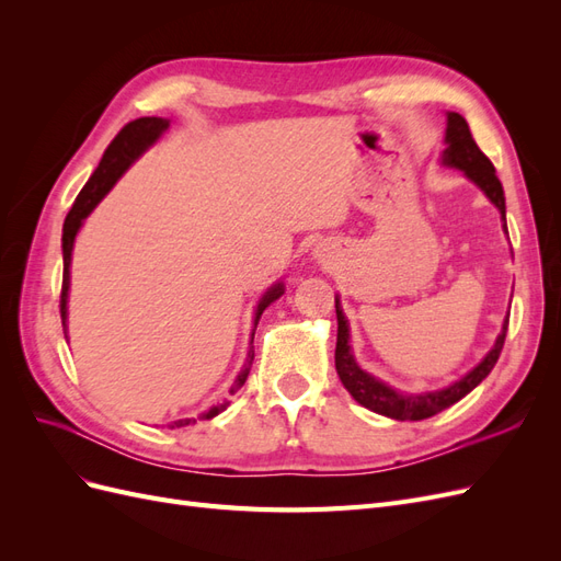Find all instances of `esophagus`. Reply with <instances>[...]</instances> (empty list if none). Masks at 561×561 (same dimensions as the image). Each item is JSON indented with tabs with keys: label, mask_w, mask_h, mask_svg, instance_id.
<instances>
[{
	"label": "esophagus",
	"mask_w": 561,
	"mask_h": 561,
	"mask_svg": "<svg viewBox=\"0 0 561 561\" xmlns=\"http://www.w3.org/2000/svg\"><path fill=\"white\" fill-rule=\"evenodd\" d=\"M316 257H318V260H325V252H322L320 248H316Z\"/></svg>",
	"instance_id": "34e87169"
}]
</instances>
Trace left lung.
I'll return each mask as SVG.
<instances>
[{"instance_id": "1", "label": "left lung", "mask_w": 561, "mask_h": 561, "mask_svg": "<svg viewBox=\"0 0 561 561\" xmlns=\"http://www.w3.org/2000/svg\"><path fill=\"white\" fill-rule=\"evenodd\" d=\"M445 145L447 147L443 151V165L456 168V171H461L472 184L480 186L482 194L499 208L503 219V231L507 233L505 194H503L501 180L496 178V168L491 165V161L482 154L478 142L472 140L470 128L461 114L447 112ZM334 309H336V325H339L334 365H336L339 379H342L344 388L353 396L355 402H360L363 407H367V410L396 421L428 419V416H435L437 412L447 410V407H451L461 398H466L470 390L478 383H482L489 371L494 369L505 342V332H507V316H505L503 330L496 336V344L491 346V351L484 355V358L458 381L437 390H426V393H402V390H396L386 381L371 377L369 371H365L358 363H355V355L351 348V328L339 297H334Z\"/></svg>"}]
</instances>
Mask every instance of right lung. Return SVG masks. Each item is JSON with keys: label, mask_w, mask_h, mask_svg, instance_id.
<instances>
[{"label": "right lung", "mask_w": 561, "mask_h": 561, "mask_svg": "<svg viewBox=\"0 0 561 561\" xmlns=\"http://www.w3.org/2000/svg\"><path fill=\"white\" fill-rule=\"evenodd\" d=\"M171 122L161 116H142V118H135L128 126L122 128V133L116 135L112 140V145L107 147V151L103 154V161L95 168V173L91 175V180L83 184V190L79 192L77 201L72 210L67 213L65 217V225H62V293H60V318H62V328H65V339H67V297H70V264H72V250H75V239L79 229L83 227V219H87L93 208L98 206L100 201H103L112 186L116 184V180L122 178L128 168L138 161L145 151L154 145L161 135L168 130ZM285 293V285L278 280L268 287V290L262 295V299L257 301V309H254V328H257V322L264 313V309L268 307L271 301H276L278 297H283ZM254 339V332H252ZM254 360V348L250 346L248 351V358L239 371V377L233 379L229 393L233 396L236 390H241V386L245 383L248 375H250V367ZM229 407V402L225 400L222 404H213L208 412H203L198 419H213L219 412H225ZM190 423H196V419H178L168 423V428H184L190 426Z\"/></svg>", "instance_id": "add662e5"}]
</instances>
